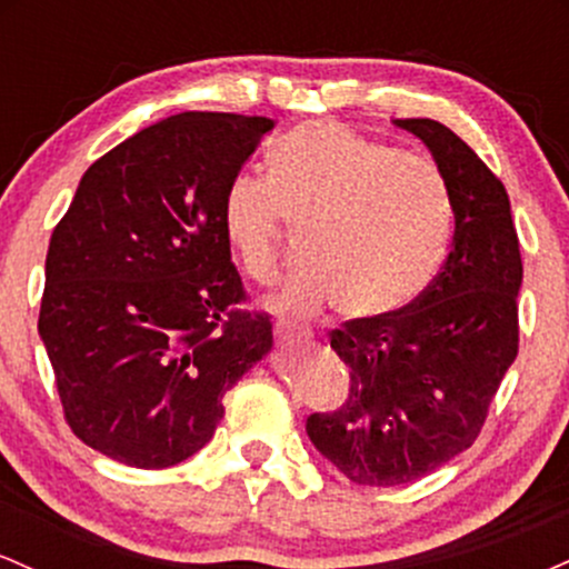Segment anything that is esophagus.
<instances>
[{"label":"esophagus","instance_id":"1","mask_svg":"<svg viewBox=\"0 0 569 569\" xmlns=\"http://www.w3.org/2000/svg\"><path fill=\"white\" fill-rule=\"evenodd\" d=\"M276 335L280 339V345H302V342H310V331L305 329H297V326H278Z\"/></svg>","mask_w":569,"mask_h":569}]
</instances>
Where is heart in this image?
Instances as JSON below:
<instances>
[{
    "label": "heart",
    "mask_w": 569,
    "mask_h": 569,
    "mask_svg": "<svg viewBox=\"0 0 569 569\" xmlns=\"http://www.w3.org/2000/svg\"><path fill=\"white\" fill-rule=\"evenodd\" d=\"M270 176L240 171L221 194V230L253 280H272L286 221L302 224L299 257L267 305L318 316L339 305L377 321L415 302L439 270L452 230L443 173L339 122H307L272 147Z\"/></svg>",
    "instance_id": "heart-1"
}]
</instances>
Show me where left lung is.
<instances>
[{
    "label": "left lung",
    "instance_id": "obj_1",
    "mask_svg": "<svg viewBox=\"0 0 569 569\" xmlns=\"http://www.w3.org/2000/svg\"><path fill=\"white\" fill-rule=\"evenodd\" d=\"M393 126L433 154L455 234L441 272L415 302L331 331L350 390L339 409L307 417V436L363 487L409 485L466 452L519 352L521 253L506 187L441 122Z\"/></svg>",
    "mask_w": 569,
    "mask_h": 569
}]
</instances>
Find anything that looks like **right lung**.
Here are the masks:
<instances>
[{"mask_svg":"<svg viewBox=\"0 0 569 569\" xmlns=\"http://www.w3.org/2000/svg\"><path fill=\"white\" fill-rule=\"evenodd\" d=\"M272 128L173 114L84 171L50 238L39 337L69 428L96 452L147 471L187 460L270 352V318L238 310L221 194Z\"/></svg>","mask_w":569,"mask_h":569,"instance_id":"obj_1","label":"right lung"}]
</instances>
